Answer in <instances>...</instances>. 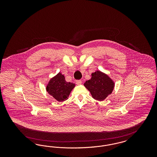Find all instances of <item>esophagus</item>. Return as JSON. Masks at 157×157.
Returning <instances> with one entry per match:
<instances>
[{"label":"esophagus","mask_w":157,"mask_h":157,"mask_svg":"<svg viewBox=\"0 0 157 157\" xmlns=\"http://www.w3.org/2000/svg\"><path fill=\"white\" fill-rule=\"evenodd\" d=\"M76 83L78 85H81V83H82V81H81V80H76Z\"/></svg>","instance_id":"esophagus-1"}]
</instances>
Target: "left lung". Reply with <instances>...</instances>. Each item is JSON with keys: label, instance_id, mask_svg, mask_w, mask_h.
Here are the masks:
<instances>
[{"label": "left lung", "instance_id": "8db88e82", "mask_svg": "<svg viewBox=\"0 0 157 157\" xmlns=\"http://www.w3.org/2000/svg\"><path fill=\"white\" fill-rule=\"evenodd\" d=\"M91 76V79L85 82L83 85L90 91L94 99L104 101L112 94L115 82L108 75L100 71L92 73Z\"/></svg>", "mask_w": 157, "mask_h": 157}]
</instances>
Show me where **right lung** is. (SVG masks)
<instances>
[{
  "instance_id": "right-lung-1",
  "label": "right lung",
  "mask_w": 157,
  "mask_h": 157,
  "mask_svg": "<svg viewBox=\"0 0 157 157\" xmlns=\"http://www.w3.org/2000/svg\"><path fill=\"white\" fill-rule=\"evenodd\" d=\"M75 86V83L67 82L64 75L59 72L50 79L46 85V90L57 101L63 102L68 99Z\"/></svg>"
}]
</instances>
